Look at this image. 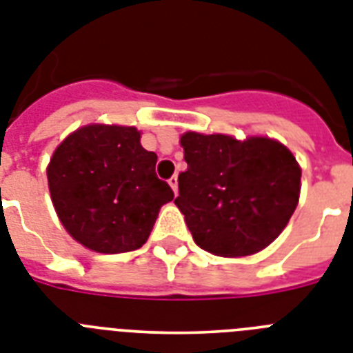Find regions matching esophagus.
<instances>
[{
    "label": "esophagus",
    "instance_id": "obj_1",
    "mask_svg": "<svg viewBox=\"0 0 353 353\" xmlns=\"http://www.w3.org/2000/svg\"><path fill=\"white\" fill-rule=\"evenodd\" d=\"M168 185L172 186V190L177 192V176H172L170 179H168Z\"/></svg>",
    "mask_w": 353,
    "mask_h": 353
}]
</instances>
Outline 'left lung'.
Instances as JSON below:
<instances>
[{
  "mask_svg": "<svg viewBox=\"0 0 353 353\" xmlns=\"http://www.w3.org/2000/svg\"><path fill=\"white\" fill-rule=\"evenodd\" d=\"M179 195L195 244L219 256H248L268 248L287 226L300 197V165L269 138L239 141L186 132Z\"/></svg>",
  "mask_w": 353,
  "mask_h": 353,
  "instance_id": "1",
  "label": "left lung"
}]
</instances>
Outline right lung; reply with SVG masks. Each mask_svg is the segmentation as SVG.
Masks as SVG:
<instances>
[{
  "instance_id": "1",
  "label": "right lung",
  "mask_w": 353,
  "mask_h": 353,
  "mask_svg": "<svg viewBox=\"0 0 353 353\" xmlns=\"http://www.w3.org/2000/svg\"><path fill=\"white\" fill-rule=\"evenodd\" d=\"M158 156L134 127L88 125L53 152L48 186L62 226L97 253H125L147 242L159 208L174 199L156 176Z\"/></svg>"
}]
</instances>
